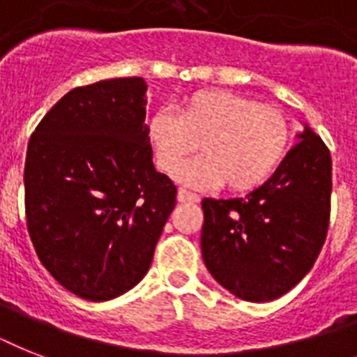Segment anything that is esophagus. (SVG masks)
<instances>
[{"label":"esophagus","instance_id":"esophagus-1","mask_svg":"<svg viewBox=\"0 0 357 357\" xmlns=\"http://www.w3.org/2000/svg\"><path fill=\"white\" fill-rule=\"evenodd\" d=\"M178 202H181V204H196V202H200V196L195 195V192H190V190L187 189H179Z\"/></svg>","mask_w":357,"mask_h":357}]
</instances>
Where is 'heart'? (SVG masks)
<instances>
[{
  "label": "heart",
  "instance_id": "b5f03b06",
  "mask_svg": "<svg viewBox=\"0 0 357 357\" xmlns=\"http://www.w3.org/2000/svg\"><path fill=\"white\" fill-rule=\"evenodd\" d=\"M157 165L176 172L201 144L204 155L181 166L176 178L195 189L224 183L246 192L271 178L291 142V123L280 109L257 105L228 91L195 92L179 114L157 111L148 122Z\"/></svg>",
  "mask_w": 357,
  "mask_h": 357
}]
</instances>
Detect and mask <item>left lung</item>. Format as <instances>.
I'll list each match as a JSON object with an SVG mask.
<instances>
[{
  "instance_id": "1",
  "label": "left lung",
  "mask_w": 357,
  "mask_h": 357,
  "mask_svg": "<svg viewBox=\"0 0 357 357\" xmlns=\"http://www.w3.org/2000/svg\"><path fill=\"white\" fill-rule=\"evenodd\" d=\"M276 172L244 198H204L202 257L224 289L248 302H268L311 271L326 241L332 157L304 126Z\"/></svg>"
}]
</instances>
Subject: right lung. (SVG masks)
<instances>
[{
	"instance_id": "right-lung-1",
	"label": "right lung",
	"mask_w": 357,
	"mask_h": 357,
	"mask_svg": "<svg viewBox=\"0 0 357 357\" xmlns=\"http://www.w3.org/2000/svg\"><path fill=\"white\" fill-rule=\"evenodd\" d=\"M146 89L142 77L77 86L27 144V231L46 271L79 298L133 289L176 206V185L151 161Z\"/></svg>"
}]
</instances>
